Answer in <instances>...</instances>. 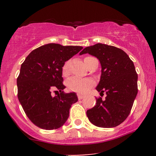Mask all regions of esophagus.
Wrapping results in <instances>:
<instances>
[{"instance_id": "34e87169", "label": "esophagus", "mask_w": 156, "mask_h": 156, "mask_svg": "<svg viewBox=\"0 0 156 156\" xmlns=\"http://www.w3.org/2000/svg\"><path fill=\"white\" fill-rule=\"evenodd\" d=\"M83 95H82V94H78V98L79 100H81V99H83Z\"/></svg>"}]
</instances>
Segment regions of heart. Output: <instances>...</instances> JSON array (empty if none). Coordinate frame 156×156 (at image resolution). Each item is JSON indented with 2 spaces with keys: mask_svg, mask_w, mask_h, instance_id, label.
Segmentation results:
<instances>
[{
  "mask_svg": "<svg viewBox=\"0 0 156 156\" xmlns=\"http://www.w3.org/2000/svg\"><path fill=\"white\" fill-rule=\"evenodd\" d=\"M62 73L64 76H67L68 74V62H65L63 65ZM94 84V80L90 78H80L78 77H73L69 78L67 82V86L69 90L80 94L87 92L89 89L92 88Z\"/></svg>",
  "mask_w": 156,
  "mask_h": 156,
  "instance_id": "1",
  "label": "heart"
}]
</instances>
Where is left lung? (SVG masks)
Listing matches in <instances>:
<instances>
[{"mask_svg":"<svg viewBox=\"0 0 156 156\" xmlns=\"http://www.w3.org/2000/svg\"><path fill=\"white\" fill-rule=\"evenodd\" d=\"M95 56L101 65V79L96 89L105 100L96 98V105L87 112L89 120L101 128H114L129 115L137 95L138 75L133 62L119 48L98 43L85 48L80 55Z\"/></svg>","mask_w":156,"mask_h":156,"instance_id":"obj_1","label":"left lung"}]
</instances>
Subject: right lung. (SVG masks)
Wrapping results in <instances>:
<instances>
[{"label": "right lung", "instance_id": "add662e5", "mask_svg": "<svg viewBox=\"0 0 156 156\" xmlns=\"http://www.w3.org/2000/svg\"><path fill=\"white\" fill-rule=\"evenodd\" d=\"M82 48L46 44L31 51L21 64L17 97L27 117L39 128L57 129L67 120L69 108L78 97L75 92H64L62 67ZM53 89L60 91L57 96L51 95Z\"/></svg>", "mask_w": 156, "mask_h": 156}]
</instances>
